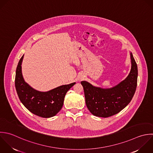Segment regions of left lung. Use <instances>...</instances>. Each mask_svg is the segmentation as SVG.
<instances>
[{"label":"left lung","mask_w":153,"mask_h":153,"mask_svg":"<svg viewBox=\"0 0 153 153\" xmlns=\"http://www.w3.org/2000/svg\"><path fill=\"white\" fill-rule=\"evenodd\" d=\"M131 70L128 77L117 85L108 89L94 86L86 81L81 82L86 106L94 116L108 117L117 114L131 101L137 86L138 67L131 53Z\"/></svg>","instance_id":"left-lung-1"}]
</instances>
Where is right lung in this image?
<instances>
[{
	"label": "right lung",
	"instance_id": "1",
	"mask_svg": "<svg viewBox=\"0 0 153 153\" xmlns=\"http://www.w3.org/2000/svg\"><path fill=\"white\" fill-rule=\"evenodd\" d=\"M24 55L18 64L15 86L19 100L25 107L33 114L49 118L55 116L62 108L67 91L74 85H62L48 92L37 91L29 86L24 80L21 72V64Z\"/></svg>",
	"mask_w": 153,
	"mask_h": 153
}]
</instances>
